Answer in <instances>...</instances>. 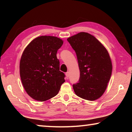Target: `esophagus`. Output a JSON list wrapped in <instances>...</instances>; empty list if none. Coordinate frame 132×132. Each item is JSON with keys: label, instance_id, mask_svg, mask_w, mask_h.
<instances>
[{"label": "esophagus", "instance_id": "esophagus-1", "mask_svg": "<svg viewBox=\"0 0 132 132\" xmlns=\"http://www.w3.org/2000/svg\"><path fill=\"white\" fill-rule=\"evenodd\" d=\"M66 76L67 79H68L69 77V71H68V72L66 73Z\"/></svg>", "mask_w": 132, "mask_h": 132}]
</instances>
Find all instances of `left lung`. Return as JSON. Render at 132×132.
<instances>
[{"instance_id":"left-lung-1","label":"left lung","mask_w":132,"mask_h":132,"mask_svg":"<svg viewBox=\"0 0 132 132\" xmlns=\"http://www.w3.org/2000/svg\"><path fill=\"white\" fill-rule=\"evenodd\" d=\"M75 50L80 69L79 82L73 85L78 97L94 101L104 93L112 65L106 49L93 35L81 32L68 38Z\"/></svg>"}]
</instances>
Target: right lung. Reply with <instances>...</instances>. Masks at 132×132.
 Segmentation results:
<instances>
[{
	"instance_id": "1",
	"label": "right lung",
	"mask_w": 132,
	"mask_h": 132,
	"mask_svg": "<svg viewBox=\"0 0 132 132\" xmlns=\"http://www.w3.org/2000/svg\"><path fill=\"white\" fill-rule=\"evenodd\" d=\"M63 44L59 38L45 35L33 39L23 51L20 62L21 82L27 93L37 101L55 97L65 81L56 57Z\"/></svg>"
}]
</instances>
